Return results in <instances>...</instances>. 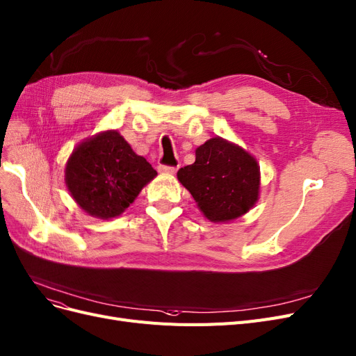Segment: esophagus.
I'll list each match as a JSON object with an SVG mask.
<instances>
[{
    "mask_svg": "<svg viewBox=\"0 0 356 356\" xmlns=\"http://www.w3.org/2000/svg\"><path fill=\"white\" fill-rule=\"evenodd\" d=\"M157 170L161 174H165V175H174L177 170H178V166H166V165H159L157 166Z\"/></svg>",
    "mask_w": 356,
    "mask_h": 356,
    "instance_id": "esophagus-1",
    "label": "esophagus"
}]
</instances>
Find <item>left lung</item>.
Listing matches in <instances>:
<instances>
[{
  "label": "left lung",
  "mask_w": 356,
  "mask_h": 356,
  "mask_svg": "<svg viewBox=\"0 0 356 356\" xmlns=\"http://www.w3.org/2000/svg\"><path fill=\"white\" fill-rule=\"evenodd\" d=\"M177 177L211 222L234 220L259 199L257 161L238 144L220 137L197 147L194 163L181 168Z\"/></svg>",
  "instance_id": "1"
}]
</instances>
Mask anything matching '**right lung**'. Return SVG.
Masks as SVG:
<instances>
[{
  "instance_id": "add662e5",
  "label": "right lung",
  "mask_w": 356,
  "mask_h": 356,
  "mask_svg": "<svg viewBox=\"0 0 356 356\" xmlns=\"http://www.w3.org/2000/svg\"><path fill=\"white\" fill-rule=\"evenodd\" d=\"M156 175L152 165L116 129L81 141L65 168L72 199L85 213L100 219L124 213Z\"/></svg>"
}]
</instances>
